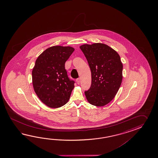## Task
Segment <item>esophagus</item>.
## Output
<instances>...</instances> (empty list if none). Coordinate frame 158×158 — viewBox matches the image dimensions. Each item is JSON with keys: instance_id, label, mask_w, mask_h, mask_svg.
Returning <instances> with one entry per match:
<instances>
[{"instance_id": "1", "label": "esophagus", "mask_w": 158, "mask_h": 158, "mask_svg": "<svg viewBox=\"0 0 158 158\" xmlns=\"http://www.w3.org/2000/svg\"><path fill=\"white\" fill-rule=\"evenodd\" d=\"M76 82H77V84H78V85H79V84H80V82H81V79L80 78H77V80H76Z\"/></svg>"}]
</instances>
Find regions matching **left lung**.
<instances>
[{
	"instance_id": "1",
	"label": "left lung",
	"mask_w": 158,
	"mask_h": 158,
	"mask_svg": "<svg viewBox=\"0 0 158 158\" xmlns=\"http://www.w3.org/2000/svg\"><path fill=\"white\" fill-rule=\"evenodd\" d=\"M80 48L91 73V86L85 91V96L92 105L104 106L114 98L120 87L123 68L120 57L105 44H85Z\"/></svg>"
}]
</instances>
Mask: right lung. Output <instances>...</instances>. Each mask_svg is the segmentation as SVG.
Segmentation results:
<instances>
[{
	"label": "right lung",
	"instance_id": "obj_1",
	"mask_svg": "<svg viewBox=\"0 0 158 158\" xmlns=\"http://www.w3.org/2000/svg\"><path fill=\"white\" fill-rule=\"evenodd\" d=\"M74 50L69 46H52L44 51L35 61L32 71L34 90L49 107H60L70 98L74 81L68 77L65 63Z\"/></svg>",
	"mask_w": 158,
	"mask_h": 158
}]
</instances>
